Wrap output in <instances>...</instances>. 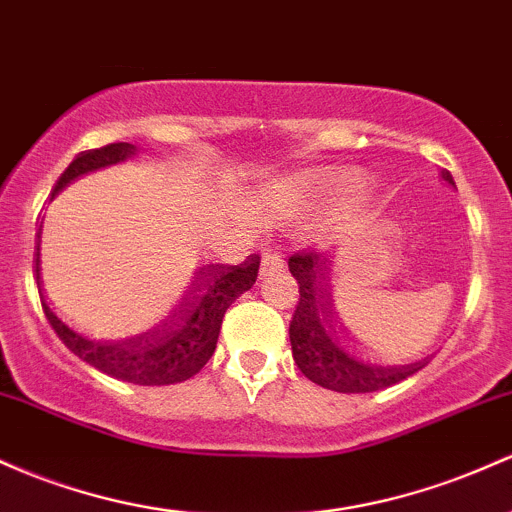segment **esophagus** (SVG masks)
Segmentation results:
<instances>
[{"instance_id": "esophagus-1", "label": "esophagus", "mask_w": 512, "mask_h": 512, "mask_svg": "<svg viewBox=\"0 0 512 512\" xmlns=\"http://www.w3.org/2000/svg\"><path fill=\"white\" fill-rule=\"evenodd\" d=\"M282 269H284L282 255H277V252H265V257H262V267H260L262 277H267V274H274V272H282Z\"/></svg>"}]
</instances>
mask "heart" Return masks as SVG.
Returning a JSON list of instances; mask_svg holds the SVG:
<instances>
[{
    "mask_svg": "<svg viewBox=\"0 0 512 512\" xmlns=\"http://www.w3.org/2000/svg\"><path fill=\"white\" fill-rule=\"evenodd\" d=\"M357 184V174L352 172H330L323 174V177L313 179L306 187H301L299 192L289 199V206L294 211H323L325 206L333 204L338 196L350 192Z\"/></svg>",
    "mask_w": 512,
    "mask_h": 512,
    "instance_id": "obj_1",
    "label": "heart"
}]
</instances>
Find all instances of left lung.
I'll return each instance as SVG.
<instances>
[{
  "mask_svg": "<svg viewBox=\"0 0 512 512\" xmlns=\"http://www.w3.org/2000/svg\"><path fill=\"white\" fill-rule=\"evenodd\" d=\"M442 179L454 184L452 174L442 170ZM289 272L299 282V306L289 323L291 352L301 374L313 384L338 393H372L389 389L398 381L408 379L430 362V357L418 362H384L364 355L352 345L342 330L335 328L330 311L323 303L320 272L323 257L316 250H301L289 257Z\"/></svg>",
  "mask_w": 512,
  "mask_h": 512,
  "instance_id": "8db88e82",
  "label": "left lung"
}]
</instances>
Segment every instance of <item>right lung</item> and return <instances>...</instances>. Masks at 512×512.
Segmentation results:
<instances>
[{
	"instance_id": "right-lung-1",
	"label": "right lung",
	"mask_w": 512,
	"mask_h": 512,
	"mask_svg": "<svg viewBox=\"0 0 512 512\" xmlns=\"http://www.w3.org/2000/svg\"><path fill=\"white\" fill-rule=\"evenodd\" d=\"M138 153L131 143H109L97 150H84L67 165L55 182L53 194L75 182L82 174L116 165ZM41 238V235H38ZM41 250V247H38ZM41 262V260H36ZM260 269V255H250L243 265H204L194 272L174 311L150 333L128 340H99L67 325L41 296L48 323L65 342L67 350L99 372L138 386H167L192 379L216 350L223 316L228 306L252 289ZM38 272V269H36Z\"/></svg>"
}]
</instances>
